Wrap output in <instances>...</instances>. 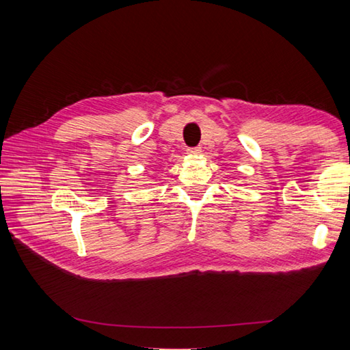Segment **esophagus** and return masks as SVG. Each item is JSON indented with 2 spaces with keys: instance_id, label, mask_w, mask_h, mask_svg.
<instances>
[{
  "instance_id": "esophagus-1",
  "label": "esophagus",
  "mask_w": 350,
  "mask_h": 350,
  "mask_svg": "<svg viewBox=\"0 0 350 350\" xmlns=\"http://www.w3.org/2000/svg\"><path fill=\"white\" fill-rule=\"evenodd\" d=\"M187 153L191 156H198L200 153H202V147H191V148H188Z\"/></svg>"
}]
</instances>
